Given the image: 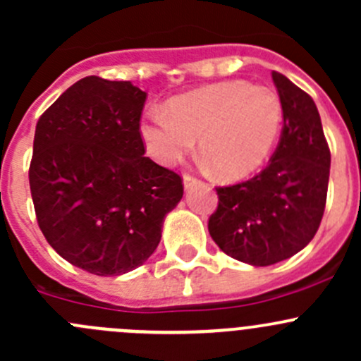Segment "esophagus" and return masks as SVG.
I'll return each mask as SVG.
<instances>
[{
    "instance_id": "obj_1",
    "label": "esophagus",
    "mask_w": 361,
    "mask_h": 361,
    "mask_svg": "<svg viewBox=\"0 0 361 361\" xmlns=\"http://www.w3.org/2000/svg\"><path fill=\"white\" fill-rule=\"evenodd\" d=\"M199 183H201V180H197L194 174H188V173L183 174V185L187 190H190L192 187H195V185H199Z\"/></svg>"
}]
</instances>
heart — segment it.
<instances>
[{"instance_id": "1", "label": "heart", "mask_w": 361, "mask_h": 361, "mask_svg": "<svg viewBox=\"0 0 361 361\" xmlns=\"http://www.w3.org/2000/svg\"><path fill=\"white\" fill-rule=\"evenodd\" d=\"M283 122L281 99L272 89L243 80L213 83L150 108L140 123L148 155L174 166L199 148L225 180H243L264 166Z\"/></svg>"}]
</instances>
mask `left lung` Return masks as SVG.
I'll list each match as a JSON object with an SVG mask.
<instances>
[{
	"label": "left lung",
	"instance_id": "1",
	"mask_svg": "<svg viewBox=\"0 0 361 361\" xmlns=\"http://www.w3.org/2000/svg\"><path fill=\"white\" fill-rule=\"evenodd\" d=\"M283 106V130L267 167L248 181L218 187L207 231L218 248L265 267L293 257L322 224L330 176V148L314 101L272 71Z\"/></svg>",
	"mask_w": 361,
	"mask_h": 361
}]
</instances>
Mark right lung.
<instances>
[{
    "mask_svg": "<svg viewBox=\"0 0 361 361\" xmlns=\"http://www.w3.org/2000/svg\"><path fill=\"white\" fill-rule=\"evenodd\" d=\"M147 92L85 76L36 123L29 187L43 235L64 260L96 276L140 267L164 216L183 197L181 176L145 157Z\"/></svg>",
    "mask_w": 361,
    "mask_h": 361,
    "instance_id": "right-lung-1",
    "label": "right lung"
}]
</instances>
